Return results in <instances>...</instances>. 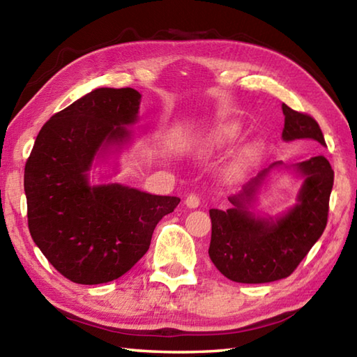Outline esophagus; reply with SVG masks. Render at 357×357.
Segmentation results:
<instances>
[{"mask_svg": "<svg viewBox=\"0 0 357 357\" xmlns=\"http://www.w3.org/2000/svg\"><path fill=\"white\" fill-rule=\"evenodd\" d=\"M201 203V199L198 195H195V193H190L189 197L185 198V206L190 207V209H195V207H198Z\"/></svg>", "mask_w": 357, "mask_h": 357, "instance_id": "1", "label": "esophagus"}]
</instances>
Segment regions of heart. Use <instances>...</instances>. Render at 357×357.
I'll list each match as a JSON object with an SVG mask.
<instances>
[{
	"mask_svg": "<svg viewBox=\"0 0 357 357\" xmlns=\"http://www.w3.org/2000/svg\"><path fill=\"white\" fill-rule=\"evenodd\" d=\"M238 135H241V126L236 125V123H226V125L218 126L215 131L207 135V137L203 140V144H201V146H203L204 151L218 150V148L228 146L232 144V142H236L238 139ZM252 153H255V148L251 146L245 148V150L241 153V156L232 162V165L229 167V172L237 173L241 170L246 162L250 160Z\"/></svg>",
	"mask_w": 357,
	"mask_h": 357,
	"instance_id": "heart-1",
	"label": "heart"
}]
</instances>
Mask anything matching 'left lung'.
Returning a JSON list of instances; mask_svg holds the SVG:
<instances>
[{
    "mask_svg": "<svg viewBox=\"0 0 357 357\" xmlns=\"http://www.w3.org/2000/svg\"><path fill=\"white\" fill-rule=\"evenodd\" d=\"M286 142L296 139L325 144L323 132L312 116L282 105ZM275 162L251 179L234 197L226 211L211 209L212 236L209 257L228 280L243 284H262L287 278L319 241L328 223L329 197L334 172L325 156L310 158L294 165L304 178L298 203L278 218H262L251 213L248 206Z\"/></svg>",
    "mask_w": 357,
    "mask_h": 357,
    "instance_id": "1",
    "label": "left lung"
}]
</instances>
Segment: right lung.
Instances as JSON below:
<instances>
[{
    "label": "right lung",
    "mask_w": 357,
    "mask_h": 357,
    "mask_svg": "<svg viewBox=\"0 0 357 357\" xmlns=\"http://www.w3.org/2000/svg\"><path fill=\"white\" fill-rule=\"evenodd\" d=\"M142 95L101 87L54 114L38 132L24 165L28 226L34 243L76 284L114 281L150 248L160 218L178 197L121 184H89L93 159L131 139Z\"/></svg>",
    "instance_id": "add662e5"
}]
</instances>
